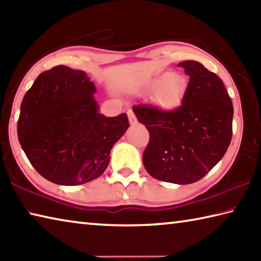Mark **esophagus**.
<instances>
[{
	"label": "esophagus",
	"instance_id": "esophagus-1",
	"mask_svg": "<svg viewBox=\"0 0 261 261\" xmlns=\"http://www.w3.org/2000/svg\"><path fill=\"white\" fill-rule=\"evenodd\" d=\"M127 117H129V121H130L131 124H135V123L137 122L136 115H135V113L132 110H127Z\"/></svg>",
	"mask_w": 261,
	"mask_h": 261
}]
</instances>
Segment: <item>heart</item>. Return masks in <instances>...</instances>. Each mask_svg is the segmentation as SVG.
<instances>
[{"instance_id": "1", "label": "heart", "mask_w": 261, "mask_h": 261, "mask_svg": "<svg viewBox=\"0 0 261 261\" xmlns=\"http://www.w3.org/2000/svg\"><path fill=\"white\" fill-rule=\"evenodd\" d=\"M187 80L171 72L162 73L145 83V90L151 94V100L160 111L170 113L181 105L187 92Z\"/></svg>"}]
</instances>
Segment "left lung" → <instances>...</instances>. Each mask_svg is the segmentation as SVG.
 <instances>
[{
    "instance_id": "left-lung-1",
    "label": "left lung",
    "mask_w": 261,
    "mask_h": 261,
    "mask_svg": "<svg viewBox=\"0 0 261 261\" xmlns=\"http://www.w3.org/2000/svg\"><path fill=\"white\" fill-rule=\"evenodd\" d=\"M178 66L189 76L181 106L170 113L150 106L132 110L150 136L143 155L147 172L161 181L187 185L202 179L224 158L234 108L215 73L195 60Z\"/></svg>"
}]
</instances>
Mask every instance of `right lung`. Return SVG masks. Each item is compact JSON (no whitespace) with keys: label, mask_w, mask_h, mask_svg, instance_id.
Masks as SVG:
<instances>
[{"label":"right lung","mask_w":261,"mask_h":261,"mask_svg":"<svg viewBox=\"0 0 261 261\" xmlns=\"http://www.w3.org/2000/svg\"><path fill=\"white\" fill-rule=\"evenodd\" d=\"M96 91L87 73L59 65L41 73L23 97L19 143L49 181L76 186L100 177L113 146L130 126L125 113H99Z\"/></svg>","instance_id":"obj_1"}]
</instances>
